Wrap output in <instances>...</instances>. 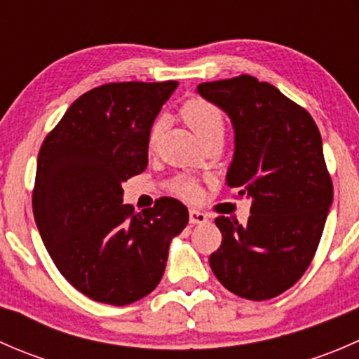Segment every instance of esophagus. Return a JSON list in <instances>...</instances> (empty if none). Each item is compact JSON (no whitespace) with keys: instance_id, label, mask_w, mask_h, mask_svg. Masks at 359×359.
<instances>
[{"instance_id":"esophagus-1","label":"esophagus","mask_w":359,"mask_h":359,"mask_svg":"<svg viewBox=\"0 0 359 359\" xmlns=\"http://www.w3.org/2000/svg\"><path fill=\"white\" fill-rule=\"evenodd\" d=\"M189 222L193 226H196V224H206L208 222V217H206V213L200 212V210H189Z\"/></svg>"}]
</instances>
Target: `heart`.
I'll return each instance as SVG.
<instances>
[{
  "label": "heart",
  "instance_id": "b5f03b06",
  "mask_svg": "<svg viewBox=\"0 0 359 359\" xmlns=\"http://www.w3.org/2000/svg\"><path fill=\"white\" fill-rule=\"evenodd\" d=\"M182 118L187 125L193 128V132L200 137L201 140L208 139L213 133H224V116L219 111V107L213 106L212 102L203 99H191L184 104L182 107ZM159 132H161V125L156 123L151 130V144L158 140ZM173 193L184 198H194L198 194V186L191 179L186 177H177L170 184Z\"/></svg>",
  "mask_w": 359,
  "mask_h": 359
}]
</instances>
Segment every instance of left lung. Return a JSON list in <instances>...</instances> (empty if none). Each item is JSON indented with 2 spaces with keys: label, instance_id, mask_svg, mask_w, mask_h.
I'll return each instance as SVG.
<instances>
[{
  "label": "left lung",
  "instance_id": "left-lung-1",
  "mask_svg": "<svg viewBox=\"0 0 359 359\" xmlns=\"http://www.w3.org/2000/svg\"><path fill=\"white\" fill-rule=\"evenodd\" d=\"M196 92L229 116L226 184L252 201L247 226L215 219L222 245L210 267L229 292L273 299L309 267L334 200L320 130L309 112L253 76L201 83Z\"/></svg>",
  "mask_w": 359,
  "mask_h": 359
}]
</instances>
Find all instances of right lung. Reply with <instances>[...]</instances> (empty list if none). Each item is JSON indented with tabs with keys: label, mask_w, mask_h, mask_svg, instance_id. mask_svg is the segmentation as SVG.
I'll use <instances>...</instances> for the list:
<instances>
[{
	"label": "right lung",
	"mask_w": 359,
	"mask_h": 359,
	"mask_svg": "<svg viewBox=\"0 0 359 359\" xmlns=\"http://www.w3.org/2000/svg\"><path fill=\"white\" fill-rule=\"evenodd\" d=\"M177 81L111 83L72 102L38 154L32 212L64 278L97 302L126 306L149 295L170 243L189 222L173 198L133 213L123 182L147 166L154 119Z\"/></svg>",
	"instance_id": "add662e5"
}]
</instances>
